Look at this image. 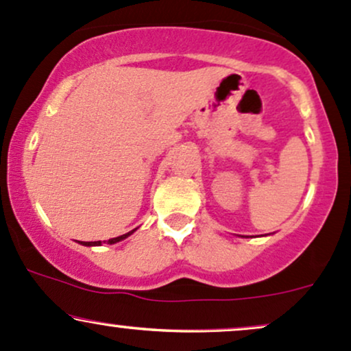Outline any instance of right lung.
<instances>
[{
  "label": "right lung",
  "mask_w": 351,
  "mask_h": 351,
  "mask_svg": "<svg viewBox=\"0 0 351 351\" xmlns=\"http://www.w3.org/2000/svg\"><path fill=\"white\" fill-rule=\"evenodd\" d=\"M135 231V229H134ZM134 231H130V232H127V234H122V236H119V237H112V239H108L107 243L108 244H115V243H119V241H122V239H125V237H128L132 234V232ZM79 244H82V245H100L102 243H100V241H90V243H87V241H79Z\"/></svg>",
  "instance_id": "add662e5"
}]
</instances>
